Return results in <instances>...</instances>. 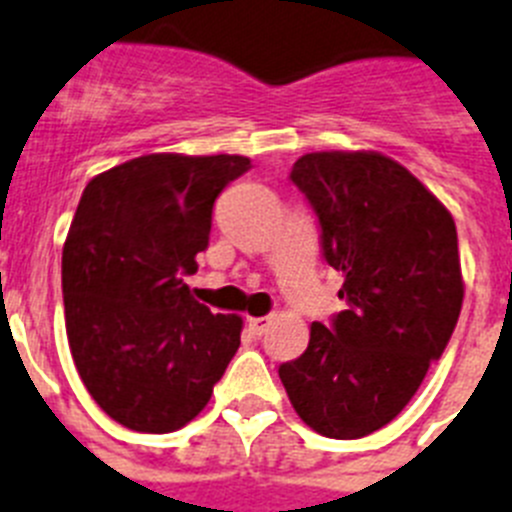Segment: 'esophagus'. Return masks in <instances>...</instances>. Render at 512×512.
I'll return each instance as SVG.
<instances>
[{"label": "esophagus", "mask_w": 512, "mask_h": 512, "mask_svg": "<svg viewBox=\"0 0 512 512\" xmlns=\"http://www.w3.org/2000/svg\"><path fill=\"white\" fill-rule=\"evenodd\" d=\"M271 318H248V330H251L253 338H261L269 330Z\"/></svg>", "instance_id": "34e87169"}]
</instances>
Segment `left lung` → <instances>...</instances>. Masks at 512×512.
<instances>
[{"label":"left lung","instance_id":"1","mask_svg":"<svg viewBox=\"0 0 512 512\" xmlns=\"http://www.w3.org/2000/svg\"><path fill=\"white\" fill-rule=\"evenodd\" d=\"M289 182L318 217L325 264L343 271L346 310L310 325L305 354L279 366V379L312 431L369 436L408 405L456 328L454 217L382 153H307Z\"/></svg>","mask_w":512,"mask_h":512}]
</instances>
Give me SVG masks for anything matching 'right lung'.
I'll return each mask as SVG.
<instances>
[{
  "mask_svg": "<svg viewBox=\"0 0 512 512\" xmlns=\"http://www.w3.org/2000/svg\"><path fill=\"white\" fill-rule=\"evenodd\" d=\"M246 156L151 153L94 176L63 246L74 364L99 408L130 431L171 433L210 402L241 346L184 277L210 246L212 207Z\"/></svg>",
  "mask_w": 512,
  "mask_h": 512,
  "instance_id": "add662e5",
  "label": "right lung"
}]
</instances>
